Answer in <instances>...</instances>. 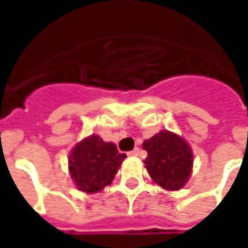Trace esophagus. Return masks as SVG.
<instances>
[{
	"label": "esophagus",
	"instance_id": "1",
	"mask_svg": "<svg viewBox=\"0 0 248 248\" xmlns=\"http://www.w3.org/2000/svg\"><path fill=\"white\" fill-rule=\"evenodd\" d=\"M138 154H140V149H138V147H135L134 150H131L127 153V155H130V156H137Z\"/></svg>",
	"mask_w": 248,
	"mask_h": 248
}]
</instances>
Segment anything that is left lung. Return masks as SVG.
Wrapping results in <instances>:
<instances>
[{
    "mask_svg": "<svg viewBox=\"0 0 248 248\" xmlns=\"http://www.w3.org/2000/svg\"><path fill=\"white\" fill-rule=\"evenodd\" d=\"M145 165L153 181L167 190L185 186L191 174L192 153L186 140L170 131H161L143 142Z\"/></svg>",
    "mask_w": 248,
    "mask_h": 248,
    "instance_id": "obj_1",
    "label": "left lung"
}]
</instances>
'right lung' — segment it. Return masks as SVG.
<instances>
[{
    "instance_id": "right-lung-1",
    "label": "right lung",
    "mask_w": 248,
    "mask_h": 248,
    "mask_svg": "<svg viewBox=\"0 0 248 248\" xmlns=\"http://www.w3.org/2000/svg\"><path fill=\"white\" fill-rule=\"evenodd\" d=\"M124 158L126 154H121L114 143L92 135L79 142L70 154V175L79 190L97 192L111 183Z\"/></svg>"
}]
</instances>
